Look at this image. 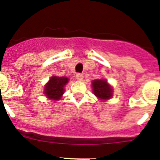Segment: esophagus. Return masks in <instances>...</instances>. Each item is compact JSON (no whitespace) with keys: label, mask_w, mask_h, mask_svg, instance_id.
Listing matches in <instances>:
<instances>
[{"label":"esophagus","mask_w":160,"mask_h":160,"mask_svg":"<svg viewBox=\"0 0 160 160\" xmlns=\"http://www.w3.org/2000/svg\"><path fill=\"white\" fill-rule=\"evenodd\" d=\"M83 77H84V76H83V74H82V73H77V74H76V78H77L78 81H82L83 79Z\"/></svg>","instance_id":"esophagus-1"}]
</instances>
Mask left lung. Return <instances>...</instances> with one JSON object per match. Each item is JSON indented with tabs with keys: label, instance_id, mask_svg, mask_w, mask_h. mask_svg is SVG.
<instances>
[{
	"label": "left lung",
	"instance_id": "1",
	"mask_svg": "<svg viewBox=\"0 0 160 160\" xmlns=\"http://www.w3.org/2000/svg\"><path fill=\"white\" fill-rule=\"evenodd\" d=\"M93 92L100 99H109L112 96V88L104 79H96L92 82Z\"/></svg>",
	"mask_w": 160,
	"mask_h": 160
}]
</instances>
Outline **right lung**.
I'll list each match as a JSON object with an SVG mask.
<instances>
[{
	"label": "right lung",
	"mask_w": 160,
	"mask_h": 160,
	"mask_svg": "<svg viewBox=\"0 0 160 160\" xmlns=\"http://www.w3.org/2000/svg\"><path fill=\"white\" fill-rule=\"evenodd\" d=\"M67 82V78L53 76L45 87V94L49 99L58 100L64 93V87Z\"/></svg>",
	"instance_id": "obj_1"
}]
</instances>
